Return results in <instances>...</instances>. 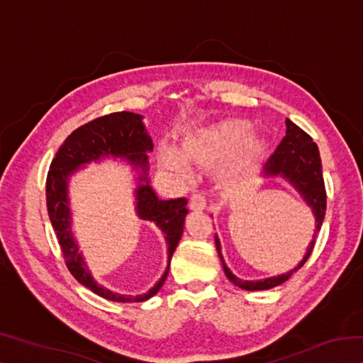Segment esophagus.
Here are the masks:
<instances>
[{
	"instance_id": "34e87169",
	"label": "esophagus",
	"mask_w": 363,
	"mask_h": 363,
	"mask_svg": "<svg viewBox=\"0 0 363 363\" xmlns=\"http://www.w3.org/2000/svg\"><path fill=\"white\" fill-rule=\"evenodd\" d=\"M189 208L192 211H203L205 208H206L205 196L200 195V194H194L192 196H190V200H189Z\"/></svg>"
}]
</instances>
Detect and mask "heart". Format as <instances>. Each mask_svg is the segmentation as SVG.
<instances>
[{"mask_svg": "<svg viewBox=\"0 0 363 363\" xmlns=\"http://www.w3.org/2000/svg\"><path fill=\"white\" fill-rule=\"evenodd\" d=\"M250 121L242 118H225L199 128L184 138L179 153L164 149L160 153V163L164 169L176 174H187L186 163L199 167H211L227 155L229 162L220 173L223 179H230L247 171L266 152V139L261 134H250Z\"/></svg>", "mask_w": 363, "mask_h": 363, "instance_id": "heart-1", "label": "heart"}]
</instances>
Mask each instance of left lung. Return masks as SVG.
<instances>
[{
    "instance_id": "left-lung-1",
    "label": "left lung",
    "mask_w": 363,
    "mask_h": 363,
    "mask_svg": "<svg viewBox=\"0 0 363 363\" xmlns=\"http://www.w3.org/2000/svg\"><path fill=\"white\" fill-rule=\"evenodd\" d=\"M286 136L281 139L277 150L272 153L266 164L262 168V177H280V179L286 181L294 190L303 196L306 205L311 208L314 213L315 219V229L314 235H312L311 243L307 245L306 255L303 259L299 261L296 267L288 270L286 274L275 275V277L262 279V280H243L238 279L232 270L225 266L223 253H220V242L218 235H214V243H216V250L223 262L224 274L233 285L242 288L247 291H261V290H270V288L279 286L286 281L291 275L304 266L307 257L311 256L312 250L315 245V237L318 230H320L325 210H327V192H325L323 184V174H322V160L320 153H318L317 144L312 140L309 134H306L299 126L294 125L293 121L286 118Z\"/></svg>"
}]
</instances>
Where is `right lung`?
Here are the masks:
<instances>
[{"instance_id": "right-lung-1", "label": "right lung", "mask_w": 363, "mask_h": 363, "mask_svg": "<svg viewBox=\"0 0 363 363\" xmlns=\"http://www.w3.org/2000/svg\"><path fill=\"white\" fill-rule=\"evenodd\" d=\"M144 116L133 112H116L86 123L73 131L60 145L46 179V205L51 224L62 250L65 264L79 284L97 296L115 303H144L160 291L168 277L169 262L184 232V219L189 210L186 199L160 200L150 186L149 155L153 143L143 121ZM123 159L138 173L137 213L140 218L150 220L165 233L169 245V266L157 284L143 295H121L96 284L85 264L77 242L71 232V208L68 184L73 174L91 162L104 159Z\"/></svg>"}]
</instances>
